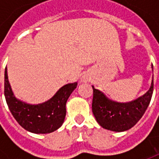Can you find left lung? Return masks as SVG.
Returning <instances> with one entry per match:
<instances>
[{
  "mask_svg": "<svg viewBox=\"0 0 159 159\" xmlns=\"http://www.w3.org/2000/svg\"><path fill=\"white\" fill-rule=\"evenodd\" d=\"M92 111L97 123L106 129L123 132L129 129L142 117L153 93V76L149 90L137 100L121 103L111 100L93 86Z\"/></svg>",
  "mask_w": 159,
  "mask_h": 159,
  "instance_id": "8db88e82",
  "label": "left lung"
}]
</instances>
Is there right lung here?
I'll return each instance as SVG.
<instances>
[{"instance_id":"obj_1","label":"right lung","mask_w":159,"mask_h":159,"mask_svg":"<svg viewBox=\"0 0 159 159\" xmlns=\"http://www.w3.org/2000/svg\"><path fill=\"white\" fill-rule=\"evenodd\" d=\"M76 86L77 83L66 84L44 103L27 104L15 97L5 70L4 94L9 110L20 126L34 134L52 133L61 127L66 118V102Z\"/></svg>"}]
</instances>
